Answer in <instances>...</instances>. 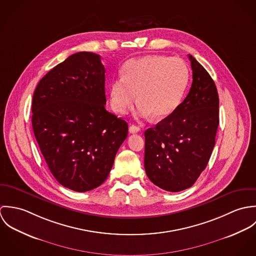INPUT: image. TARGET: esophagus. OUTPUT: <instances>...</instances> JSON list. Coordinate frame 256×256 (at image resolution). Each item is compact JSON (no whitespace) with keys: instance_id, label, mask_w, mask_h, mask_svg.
Here are the masks:
<instances>
[{"instance_id":"obj_1","label":"esophagus","mask_w":256,"mask_h":256,"mask_svg":"<svg viewBox=\"0 0 256 256\" xmlns=\"http://www.w3.org/2000/svg\"><path fill=\"white\" fill-rule=\"evenodd\" d=\"M139 131H140V128H139L138 126H136V125H130V126H129V132H130L131 134L138 133Z\"/></svg>"}]
</instances>
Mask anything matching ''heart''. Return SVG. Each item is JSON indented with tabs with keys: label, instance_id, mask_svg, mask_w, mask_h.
Segmentation results:
<instances>
[{
	"label": "heart",
	"instance_id": "obj_1",
	"mask_svg": "<svg viewBox=\"0 0 256 256\" xmlns=\"http://www.w3.org/2000/svg\"><path fill=\"white\" fill-rule=\"evenodd\" d=\"M189 82V69L180 58L148 55L127 61L121 76L110 84V106L124 113L136 98L137 113L156 120L174 113L182 100Z\"/></svg>",
	"mask_w": 256,
	"mask_h": 256
}]
</instances>
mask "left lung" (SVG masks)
I'll return each instance as SVG.
<instances>
[{
	"instance_id": "8db88e82",
	"label": "left lung",
	"mask_w": 256,
	"mask_h": 256,
	"mask_svg": "<svg viewBox=\"0 0 256 256\" xmlns=\"http://www.w3.org/2000/svg\"><path fill=\"white\" fill-rule=\"evenodd\" d=\"M192 84L174 113L145 132V170L162 189L191 187L207 166L219 125V96L204 67L191 55Z\"/></svg>"
}]
</instances>
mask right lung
Segmentation results:
<instances>
[{"instance_id":"add662e5","label":"right lung","mask_w":256,"mask_h":256,"mask_svg":"<svg viewBox=\"0 0 256 256\" xmlns=\"http://www.w3.org/2000/svg\"><path fill=\"white\" fill-rule=\"evenodd\" d=\"M100 56L78 52L46 74L32 98V128L56 180L86 192L110 174L128 124L106 110Z\"/></svg>"}]
</instances>
